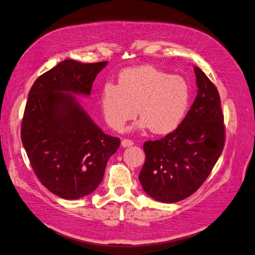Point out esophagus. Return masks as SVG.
<instances>
[{
  "label": "esophagus",
  "mask_w": 255,
  "mask_h": 255,
  "mask_svg": "<svg viewBox=\"0 0 255 255\" xmlns=\"http://www.w3.org/2000/svg\"><path fill=\"white\" fill-rule=\"evenodd\" d=\"M121 144H122V146H124V147H127V146H131V145L133 144V141H132V140H130V139H127V138H125V139H123V140H122Z\"/></svg>",
  "instance_id": "34e87169"
}]
</instances>
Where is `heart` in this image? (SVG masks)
I'll return each instance as SVG.
<instances>
[{
    "mask_svg": "<svg viewBox=\"0 0 255 255\" xmlns=\"http://www.w3.org/2000/svg\"><path fill=\"white\" fill-rule=\"evenodd\" d=\"M189 105L186 81L150 65L124 70L117 85H105L100 97L105 120L117 132L136 117L138 109V128H149L156 134L170 133L181 123Z\"/></svg>",
    "mask_w": 255,
    "mask_h": 255,
    "instance_id": "heart-1",
    "label": "heart"
}]
</instances>
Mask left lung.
<instances>
[{
	"mask_svg": "<svg viewBox=\"0 0 255 255\" xmlns=\"http://www.w3.org/2000/svg\"><path fill=\"white\" fill-rule=\"evenodd\" d=\"M198 94L179 126L161 139L143 143L139 174L144 192L163 203H175L198 191L220 157L226 128L215 85L195 66Z\"/></svg>",
	"mask_w": 255,
	"mask_h": 255,
	"instance_id": "8db88e82",
	"label": "left lung"
}]
</instances>
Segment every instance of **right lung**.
Instances as JSON below:
<instances>
[{
  "instance_id": "right-lung-1",
  "label": "right lung",
  "mask_w": 255,
  "mask_h": 255,
  "mask_svg": "<svg viewBox=\"0 0 255 255\" xmlns=\"http://www.w3.org/2000/svg\"><path fill=\"white\" fill-rule=\"evenodd\" d=\"M108 61L59 62L28 93L21 141L33 172L51 193L75 200L92 193L121 140L98 128L73 94L89 95Z\"/></svg>"
}]
</instances>
